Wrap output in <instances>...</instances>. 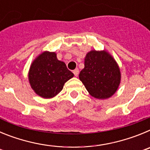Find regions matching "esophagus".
Segmentation results:
<instances>
[{"mask_svg":"<svg viewBox=\"0 0 150 150\" xmlns=\"http://www.w3.org/2000/svg\"><path fill=\"white\" fill-rule=\"evenodd\" d=\"M73 73L74 74V75H75V76H78V75H79V69H75L74 71H73Z\"/></svg>","mask_w":150,"mask_h":150,"instance_id":"1","label":"esophagus"}]
</instances>
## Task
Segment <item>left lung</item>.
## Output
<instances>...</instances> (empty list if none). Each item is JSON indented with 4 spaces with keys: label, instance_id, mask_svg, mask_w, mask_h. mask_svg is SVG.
Instances as JSON below:
<instances>
[{
    "label": "left lung",
    "instance_id": "1",
    "mask_svg": "<svg viewBox=\"0 0 150 150\" xmlns=\"http://www.w3.org/2000/svg\"><path fill=\"white\" fill-rule=\"evenodd\" d=\"M79 78L88 93L98 99H107L116 93L121 82V71L114 58L106 50L87 52Z\"/></svg>",
    "mask_w": 150,
    "mask_h": 150
}]
</instances>
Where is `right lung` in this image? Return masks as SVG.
<instances>
[{"mask_svg":"<svg viewBox=\"0 0 150 150\" xmlns=\"http://www.w3.org/2000/svg\"><path fill=\"white\" fill-rule=\"evenodd\" d=\"M65 63L57 59L55 52L44 51L36 57L29 68L28 81L34 91L43 98H52L74 77Z\"/></svg>","mask_w":150,"mask_h":150,"instance_id":"add662e5","label":"right lung"}]
</instances>
